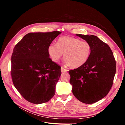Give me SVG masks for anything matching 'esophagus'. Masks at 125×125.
<instances>
[{
  "label": "esophagus",
  "mask_w": 125,
  "mask_h": 125,
  "mask_svg": "<svg viewBox=\"0 0 125 125\" xmlns=\"http://www.w3.org/2000/svg\"><path fill=\"white\" fill-rule=\"evenodd\" d=\"M61 71H62V73H65V72H67V71H68V70H67V69L64 68L63 67H62V68H61Z\"/></svg>",
  "instance_id": "obj_1"
}]
</instances>
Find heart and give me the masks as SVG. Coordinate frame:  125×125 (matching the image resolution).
Instances as JSON below:
<instances>
[{
	"instance_id": "heart-1",
	"label": "heart",
	"mask_w": 125,
	"mask_h": 125,
	"mask_svg": "<svg viewBox=\"0 0 125 125\" xmlns=\"http://www.w3.org/2000/svg\"><path fill=\"white\" fill-rule=\"evenodd\" d=\"M91 52V46L86 41L70 36L60 37L56 44L51 43L48 52L52 61L58 62L64 53V62L73 68L81 67L87 62Z\"/></svg>"
}]
</instances>
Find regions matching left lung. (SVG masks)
I'll list each match as a JSON object with an SVG mask.
<instances>
[{
	"label": "left lung",
	"instance_id": "obj_1",
	"mask_svg": "<svg viewBox=\"0 0 125 125\" xmlns=\"http://www.w3.org/2000/svg\"><path fill=\"white\" fill-rule=\"evenodd\" d=\"M91 46L87 62L69 71L72 92L80 102L93 104L107 95L116 73V60L108 45L96 36L76 34Z\"/></svg>",
	"mask_w": 125,
	"mask_h": 125
}]
</instances>
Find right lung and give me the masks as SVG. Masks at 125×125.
<instances>
[{
	"label": "right lung",
	"mask_w": 125,
	"mask_h": 125,
	"mask_svg": "<svg viewBox=\"0 0 125 125\" xmlns=\"http://www.w3.org/2000/svg\"><path fill=\"white\" fill-rule=\"evenodd\" d=\"M60 33H29L13 48L11 78L15 88L30 103H46L55 95L61 67L50 58L48 47Z\"/></svg>",
	"instance_id": "obj_1"
}]
</instances>
